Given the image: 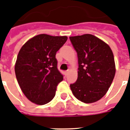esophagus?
Here are the masks:
<instances>
[{
  "label": "esophagus",
  "mask_w": 130,
  "mask_h": 130,
  "mask_svg": "<svg viewBox=\"0 0 130 130\" xmlns=\"http://www.w3.org/2000/svg\"><path fill=\"white\" fill-rule=\"evenodd\" d=\"M68 73H69V70H67V71L65 72V76H67V74H68Z\"/></svg>",
  "instance_id": "esophagus-1"
}]
</instances>
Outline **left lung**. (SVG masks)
I'll list each match as a JSON object with an SVG mask.
<instances>
[{"label":"left lung","instance_id":"1","mask_svg":"<svg viewBox=\"0 0 130 130\" xmlns=\"http://www.w3.org/2000/svg\"><path fill=\"white\" fill-rule=\"evenodd\" d=\"M78 59V79L70 85L78 100L90 104L106 95L115 75L112 50L107 43L91 34L70 37Z\"/></svg>","mask_w":130,"mask_h":130}]
</instances>
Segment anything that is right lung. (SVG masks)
<instances>
[{
	"instance_id": "add662e5",
	"label": "right lung",
	"mask_w": 130,
	"mask_h": 130,
	"mask_svg": "<svg viewBox=\"0 0 130 130\" xmlns=\"http://www.w3.org/2000/svg\"><path fill=\"white\" fill-rule=\"evenodd\" d=\"M67 40L66 36L38 35L19 51L15 73L22 91L30 102L43 105L55 96L56 87L63 80L57 68L56 54Z\"/></svg>"
}]
</instances>
